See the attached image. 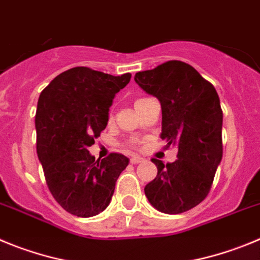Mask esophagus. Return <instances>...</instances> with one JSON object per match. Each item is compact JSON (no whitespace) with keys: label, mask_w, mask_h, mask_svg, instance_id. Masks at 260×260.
<instances>
[{"label":"esophagus","mask_w":260,"mask_h":260,"mask_svg":"<svg viewBox=\"0 0 260 260\" xmlns=\"http://www.w3.org/2000/svg\"><path fill=\"white\" fill-rule=\"evenodd\" d=\"M141 162H144V158H142V156H132V158H131V163H132V165H137V163Z\"/></svg>","instance_id":"1"}]
</instances>
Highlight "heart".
<instances>
[{"mask_svg": "<svg viewBox=\"0 0 260 260\" xmlns=\"http://www.w3.org/2000/svg\"><path fill=\"white\" fill-rule=\"evenodd\" d=\"M144 100H146V98H139V100H136L135 101V106H139L140 104H141ZM114 120V115L111 113L109 114V123H113ZM139 144L140 142L137 141V140H129V141L125 142V147H128V149H136V147H139Z\"/></svg>", "mask_w": 260, "mask_h": 260, "instance_id": "1", "label": "heart"}]
</instances>
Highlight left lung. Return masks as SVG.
I'll list each match as a JSON object with an SVG mask.
<instances>
[{"mask_svg":"<svg viewBox=\"0 0 260 260\" xmlns=\"http://www.w3.org/2000/svg\"><path fill=\"white\" fill-rule=\"evenodd\" d=\"M135 81L162 106V140L177 146V159L158 168L145 186V196L158 211L181 214L200 205L210 193L223 156V111L214 85L181 60H167L140 71Z\"/></svg>","mask_w":260,"mask_h":260,"instance_id":"left-lung-1","label":"left lung"}]
</instances>
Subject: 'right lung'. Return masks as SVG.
Wrapping results in <instances>:
<instances>
[{
    "mask_svg": "<svg viewBox=\"0 0 260 260\" xmlns=\"http://www.w3.org/2000/svg\"><path fill=\"white\" fill-rule=\"evenodd\" d=\"M131 74L113 76L89 67L62 72L37 102V155L54 200L70 214L90 217L109 206L129 159L111 153L102 160L89 146L109 121V109Z\"/></svg>",
    "mask_w": 260,
    "mask_h": 260,
    "instance_id": "add662e5",
    "label": "right lung"
}]
</instances>
